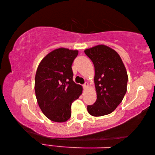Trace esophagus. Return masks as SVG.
I'll use <instances>...</instances> for the list:
<instances>
[{
    "mask_svg": "<svg viewBox=\"0 0 155 155\" xmlns=\"http://www.w3.org/2000/svg\"><path fill=\"white\" fill-rule=\"evenodd\" d=\"M83 87L84 90H87V89L88 88V83H85L84 84V85H83Z\"/></svg>",
    "mask_w": 155,
    "mask_h": 155,
    "instance_id": "obj_1",
    "label": "esophagus"
}]
</instances>
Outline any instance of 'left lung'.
I'll return each mask as SVG.
<instances>
[{"label":"left lung","instance_id":"8db88e82","mask_svg":"<svg viewBox=\"0 0 155 155\" xmlns=\"http://www.w3.org/2000/svg\"><path fill=\"white\" fill-rule=\"evenodd\" d=\"M85 53L93 62L97 99L87 111L93 116L111 114L122 101L127 92V70L117 52L105 45L86 49Z\"/></svg>","mask_w":155,"mask_h":155}]
</instances>
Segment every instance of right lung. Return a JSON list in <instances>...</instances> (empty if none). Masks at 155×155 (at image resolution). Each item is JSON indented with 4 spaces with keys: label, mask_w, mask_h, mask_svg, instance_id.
Wrapping results in <instances>:
<instances>
[{
    "label": "right lung",
    "mask_w": 155,
    "mask_h": 155,
    "mask_svg": "<svg viewBox=\"0 0 155 155\" xmlns=\"http://www.w3.org/2000/svg\"><path fill=\"white\" fill-rule=\"evenodd\" d=\"M78 51L60 48L41 60L37 69L35 91L39 107L49 120L64 122L71 116V105L82 94L73 81L72 65Z\"/></svg>",
    "instance_id": "add662e5"
}]
</instances>
